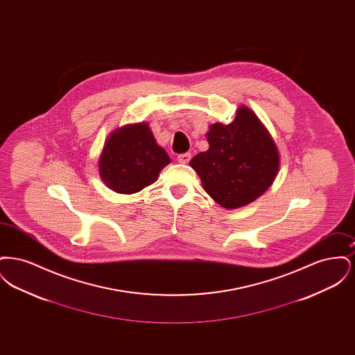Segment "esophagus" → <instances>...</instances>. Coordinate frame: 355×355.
<instances>
[{
    "label": "esophagus",
    "instance_id": "obj_1",
    "mask_svg": "<svg viewBox=\"0 0 355 355\" xmlns=\"http://www.w3.org/2000/svg\"><path fill=\"white\" fill-rule=\"evenodd\" d=\"M190 158H191V154H190V153H184V154H180V155L177 157V159H178L180 164H187V162L190 161Z\"/></svg>",
    "mask_w": 355,
    "mask_h": 355
}]
</instances>
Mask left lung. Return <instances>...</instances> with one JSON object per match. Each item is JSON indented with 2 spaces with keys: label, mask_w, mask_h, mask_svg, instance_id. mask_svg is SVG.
<instances>
[{
  "label": "left lung",
  "mask_w": 355,
  "mask_h": 355,
  "mask_svg": "<svg viewBox=\"0 0 355 355\" xmlns=\"http://www.w3.org/2000/svg\"><path fill=\"white\" fill-rule=\"evenodd\" d=\"M209 129V149L190 161L205 191L230 210L253 202L270 187L279 169L270 133L246 106L236 110L232 123L217 122Z\"/></svg>",
  "instance_id": "left-lung-1"
}]
</instances>
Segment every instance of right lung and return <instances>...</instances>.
<instances>
[{
	"mask_svg": "<svg viewBox=\"0 0 355 355\" xmlns=\"http://www.w3.org/2000/svg\"><path fill=\"white\" fill-rule=\"evenodd\" d=\"M170 157L153 135L148 123L126 125L114 130L100 157L105 185L119 194H133L157 181Z\"/></svg>",
	"mask_w": 355,
	"mask_h": 355,
	"instance_id": "right-lung-1",
	"label": "right lung"
}]
</instances>
